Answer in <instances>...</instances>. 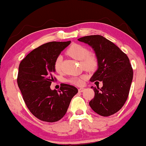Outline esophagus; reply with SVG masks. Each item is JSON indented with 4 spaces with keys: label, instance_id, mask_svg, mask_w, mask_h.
<instances>
[{
    "label": "esophagus",
    "instance_id": "obj_1",
    "mask_svg": "<svg viewBox=\"0 0 146 146\" xmlns=\"http://www.w3.org/2000/svg\"><path fill=\"white\" fill-rule=\"evenodd\" d=\"M85 90V88H80L78 89V92H82Z\"/></svg>",
    "mask_w": 146,
    "mask_h": 146
}]
</instances>
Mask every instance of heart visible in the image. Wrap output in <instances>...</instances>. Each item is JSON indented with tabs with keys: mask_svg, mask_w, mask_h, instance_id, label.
<instances>
[{
	"mask_svg": "<svg viewBox=\"0 0 146 146\" xmlns=\"http://www.w3.org/2000/svg\"><path fill=\"white\" fill-rule=\"evenodd\" d=\"M68 53L75 60L82 61V66L86 70L92 71L96 68L97 64H98L96 58L94 55L88 54V50L83 45H79V44H73L68 49ZM62 60V55H59L54 62V69L57 72L60 71ZM69 82L76 85L81 84L82 82V77H73L69 80Z\"/></svg>",
	"mask_w": 146,
	"mask_h": 146,
	"instance_id": "heart-1",
	"label": "heart"
}]
</instances>
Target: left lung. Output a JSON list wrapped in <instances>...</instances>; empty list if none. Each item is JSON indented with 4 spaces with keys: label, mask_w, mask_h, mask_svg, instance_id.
Wrapping results in <instances>:
<instances>
[{
    "label": "left lung",
    "mask_w": 146,
    "mask_h": 146,
    "mask_svg": "<svg viewBox=\"0 0 146 146\" xmlns=\"http://www.w3.org/2000/svg\"><path fill=\"white\" fill-rule=\"evenodd\" d=\"M94 50L98 69L90 81H102L103 87L92 86L95 92L89 105L95 112L109 116L121 109L128 98L133 71L127 55L102 36L92 35L78 39Z\"/></svg>",
    "instance_id": "8db88e82"
}]
</instances>
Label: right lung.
Returning <instances> with one entry per match:
<instances>
[{"instance_id":"add662e5","label":"right lung","mask_w":146,"mask_h":146,"mask_svg":"<svg viewBox=\"0 0 146 146\" xmlns=\"http://www.w3.org/2000/svg\"><path fill=\"white\" fill-rule=\"evenodd\" d=\"M71 43L52 41L40 46L27 55L19 66L17 84L31 112L43 121L61 119L78 90L73 86L62 84L60 90H51L56 71V58Z\"/></svg>"}]
</instances>
